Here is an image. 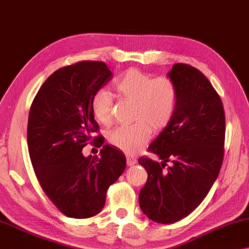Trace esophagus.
I'll return each mask as SVG.
<instances>
[{
	"label": "esophagus",
	"mask_w": 249,
	"mask_h": 249,
	"mask_svg": "<svg viewBox=\"0 0 249 249\" xmlns=\"http://www.w3.org/2000/svg\"><path fill=\"white\" fill-rule=\"evenodd\" d=\"M125 158H127L128 166H133V164L137 163V159L132 155H127V156H125Z\"/></svg>",
	"instance_id": "obj_1"
}]
</instances>
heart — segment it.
Listing matches in <instances>:
<instances>
[{
	"label": "heart",
	"mask_w": 249,
	"mask_h": 249,
	"mask_svg": "<svg viewBox=\"0 0 249 249\" xmlns=\"http://www.w3.org/2000/svg\"><path fill=\"white\" fill-rule=\"evenodd\" d=\"M118 95L132 102L130 125H121L109 133V141L127 154H135L146 144L155 132L161 131L174 117L178 89L173 79L156 76L130 69L114 83ZM91 111L98 122L109 125L113 121V98L109 91L98 90L91 100Z\"/></svg>",
	"instance_id": "obj_1"
}]
</instances>
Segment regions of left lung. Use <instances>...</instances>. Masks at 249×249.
I'll use <instances>...</instances> for the list:
<instances>
[{
	"mask_svg": "<svg viewBox=\"0 0 249 249\" xmlns=\"http://www.w3.org/2000/svg\"><path fill=\"white\" fill-rule=\"evenodd\" d=\"M168 75L177 86V106L169 124L148 148L162 162L149 157L138 160L148 174L140 208L159 224L182 219L205 199L223 164L226 131L223 102L204 73L176 63Z\"/></svg>",
	"mask_w": 249,
	"mask_h": 249,
	"instance_id": "1",
	"label": "left lung"
}]
</instances>
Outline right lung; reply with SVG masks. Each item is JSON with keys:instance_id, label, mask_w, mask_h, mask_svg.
<instances>
[{"instance_id": "1", "label": "right lung", "mask_w": 249, "mask_h": 249, "mask_svg": "<svg viewBox=\"0 0 249 249\" xmlns=\"http://www.w3.org/2000/svg\"><path fill=\"white\" fill-rule=\"evenodd\" d=\"M112 78L101 61H80L56 70L33 99L28 120V147L41 188L63 215L95 216L106 204L107 190L125 168L119 149L93 136L99 124L91 111L93 94ZM88 143L103 149L85 158Z\"/></svg>"}]
</instances>
